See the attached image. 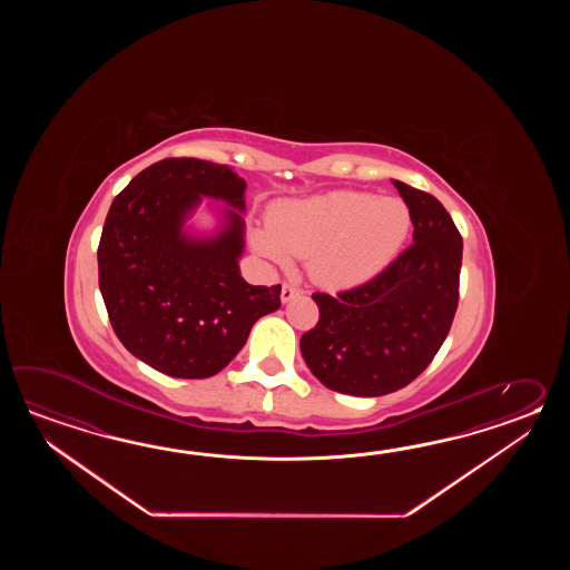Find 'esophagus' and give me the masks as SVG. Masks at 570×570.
Segmentation results:
<instances>
[{
	"mask_svg": "<svg viewBox=\"0 0 570 570\" xmlns=\"http://www.w3.org/2000/svg\"><path fill=\"white\" fill-rule=\"evenodd\" d=\"M299 293H302V291L297 289L295 285H291V283H283V287H281V302H291V299H295Z\"/></svg>",
	"mask_w": 570,
	"mask_h": 570,
	"instance_id": "esophagus-1",
	"label": "esophagus"
}]
</instances>
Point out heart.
Returning <instances> with one entry per match:
<instances>
[{
  "mask_svg": "<svg viewBox=\"0 0 570 570\" xmlns=\"http://www.w3.org/2000/svg\"><path fill=\"white\" fill-rule=\"evenodd\" d=\"M412 209L400 197L327 191L281 202L253 230V246L273 265L307 256L309 277L326 289H352L379 277L412 232Z\"/></svg>",
  "mask_w": 570,
  "mask_h": 570,
  "instance_id": "obj_1",
  "label": "heart"
}]
</instances>
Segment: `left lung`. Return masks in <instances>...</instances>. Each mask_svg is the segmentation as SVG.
Segmentation results:
<instances>
[{
  "label": "left lung",
  "mask_w": 570,
  "mask_h": 570,
  "mask_svg": "<svg viewBox=\"0 0 570 570\" xmlns=\"http://www.w3.org/2000/svg\"><path fill=\"white\" fill-rule=\"evenodd\" d=\"M393 185L412 209V246L364 285L314 293L320 320L299 342L322 385L356 397L410 385L436 356L459 305L462 238L454 222L434 195Z\"/></svg>",
  "instance_id": "8db88e82"
}]
</instances>
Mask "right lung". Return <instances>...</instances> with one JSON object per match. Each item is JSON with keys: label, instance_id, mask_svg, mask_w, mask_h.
Returning a JSON list of instances; mask_svg holds the SVG:
<instances>
[{"label": "right lung", "instance_id": "obj_1", "mask_svg": "<svg viewBox=\"0 0 570 570\" xmlns=\"http://www.w3.org/2000/svg\"><path fill=\"white\" fill-rule=\"evenodd\" d=\"M246 181L230 167L165 158L138 173L109 207L97 248L109 322L136 358L177 379H207L240 352L256 320L277 312L281 285H248ZM222 200L220 228L186 222L203 197Z\"/></svg>", "mask_w": 570, "mask_h": 570}]
</instances>
